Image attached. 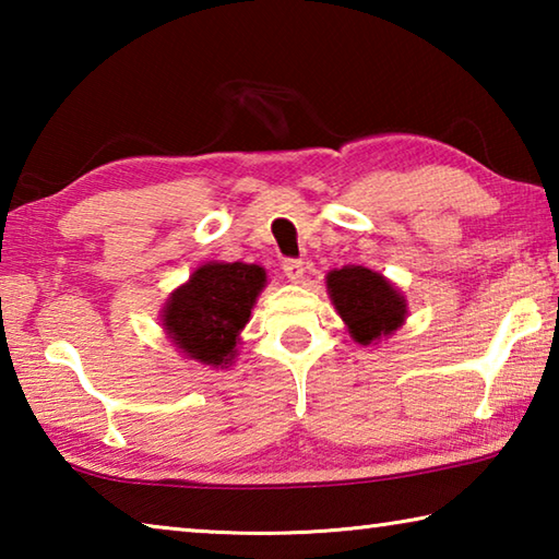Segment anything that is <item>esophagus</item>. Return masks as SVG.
Wrapping results in <instances>:
<instances>
[{
	"instance_id": "34e87169",
	"label": "esophagus",
	"mask_w": 559,
	"mask_h": 559,
	"mask_svg": "<svg viewBox=\"0 0 559 559\" xmlns=\"http://www.w3.org/2000/svg\"><path fill=\"white\" fill-rule=\"evenodd\" d=\"M283 273H286L288 281L300 283L302 281V273H306V261L286 259V261H283Z\"/></svg>"
}]
</instances>
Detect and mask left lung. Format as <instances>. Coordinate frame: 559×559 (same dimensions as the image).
I'll list each match as a JSON object with an SVG mask.
<instances>
[{
  "mask_svg": "<svg viewBox=\"0 0 559 559\" xmlns=\"http://www.w3.org/2000/svg\"><path fill=\"white\" fill-rule=\"evenodd\" d=\"M328 293L355 343L370 345L404 325L406 300L382 273L343 266L328 273Z\"/></svg>",
  "mask_w": 559,
  "mask_h": 559,
  "instance_id": "1",
  "label": "left lung"
}]
</instances>
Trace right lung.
<instances>
[{
    "label": "right lung",
    "mask_w": 559,
    "mask_h": 559,
    "mask_svg": "<svg viewBox=\"0 0 559 559\" xmlns=\"http://www.w3.org/2000/svg\"><path fill=\"white\" fill-rule=\"evenodd\" d=\"M266 286L257 263L210 261L163 308V328L179 353L210 367H229L251 308Z\"/></svg>",
    "instance_id": "obj_1"
}]
</instances>
